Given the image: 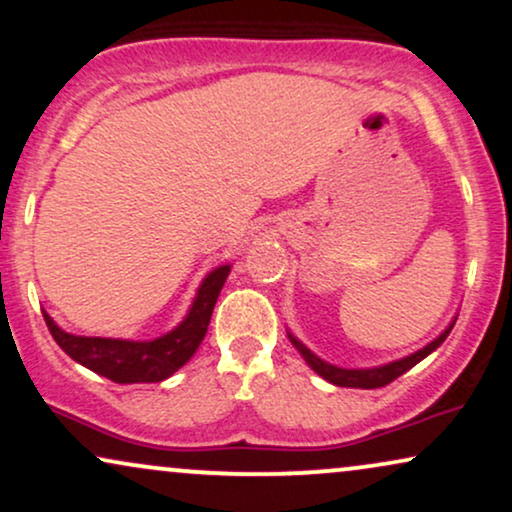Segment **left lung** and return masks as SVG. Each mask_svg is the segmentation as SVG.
I'll return each instance as SVG.
<instances>
[{
  "label": "left lung",
  "mask_w": 512,
  "mask_h": 512,
  "mask_svg": "<svg viewBox=\"0 0 512 512\" xmlns=\"http://www.w3.org/2000/svg\"><path fill=\"white\" fill-rule=\"evenodd\" d=\"M454 323L456 321H451L449 326H446L444 331L439 333L435 340L428 342V345H425V347H420L418 352L409 354V357H401L397 361H390V364L371 366V368H342V366L328 364V361H323L321 357H316V354L307 345H302V342L297 340L290 331H288V338H290V342H293V347L297 349V352L302 354V359L307 361V366L312 368L314 373H319L323 380H328V383H333V385H338V387H357V390H375V387L390 385L392 380H397L401 373L409 371V368L416 366L418 361H423L425 357H430V354L435 352V349L446 340V335L451 333Z\"/></svg>",
  "instance_id": "obj_1"
}]
</instances>
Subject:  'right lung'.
Listing matches in <instances>:
<instances>
[{
	"label": "right lung",
	"instance_id": "1",
	"mask_svg": "<svg viewBox=\"0 0 512 512\" xmlns=\"http://www.w3.org/2000/svg\"><path fill=\"white\" fill-rule=\"evenodd\" d=\"M231 264H219L203 278L193 297L189 312L181 319L179 326L153 340H120V338H87V335H73L63 331L47 312L51 335L58 347L82 364L89 371L113 380V383H160L170 378L181 366L189 361L208 333L212 309L219 293H222Z\"/></svg>",
	"mask_w": 512,
	"mask_h": 512
}]
</instances>
